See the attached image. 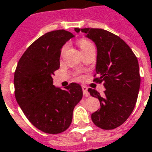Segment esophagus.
<instances>
[{"instance_id":"34e87169","label":"esophagus","mask_w":152,"mask_h":152,"mask_svg":"<svg viewBox=\"0 0 152 152\" xmlns=\"http://www.w3.org/2000/svg\"><path fill=\"white\" fill-rule=\"evenodd\" d=\"M82 90H83V94H84V95L86 96V97H89V94L88 92V88L86 87V86H82Z\"/></svg>"}]
</instances>
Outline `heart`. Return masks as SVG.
<instances>
[{"label":"heart","instance_id":"b5f03b06","mask_svg":"<svg viewBox=\"0 0 152 152\" xmlns=\"http://www.w3.org/2000/svg\"><path fill=\"white\" fill-rule=\"evenodd\" d=\"M79 46L80 48V50L81 51H84V50H87L89 48H91V47H94V45L91 41H89V40H86V39H81L79 41ZM66 49V46H64L63 48V51Z\"/></svg>","mask_w":152,"mask_h":152}]
</instances>
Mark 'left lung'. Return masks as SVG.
I'll use <instances>...</instances> for the list:
<instances>
[{
  "mask_svg": "<svg viewBox=\"0 0 152 152\" xmlns=\"http://www.w3.org/2000/svg\"><path fill=\"white\" fill-rule=\"evenodd\" d=\"M86 33L97 47L96 82H103V96L95 89L88 91L98 98L100 109L91 115L94 124L102 129L119 127L130 115L137 102L141 77L137 57L121 38L100 28H75Z\"/></svg>",
  "mask_w": 152,
  "mask_h": 152,
  "instance_id": "left-lung-1",
  "label": "left lung"
}]
</instances>
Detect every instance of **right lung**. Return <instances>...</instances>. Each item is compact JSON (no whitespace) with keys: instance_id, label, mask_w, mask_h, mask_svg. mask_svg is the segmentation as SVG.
Masks as SVG:
<instances>
[{"instance_id":"add662e5","label":"right lung","mask_w":152,"mask_h":152,"mask_svg":"<svg viewBox=\"0 0 152 152\" xmlns=\"http://www.w3.org/2000/svg\"><path fill=\"white\" fill-rule=\"evenodd\" d=\"M74 35L65 30L47 32L35 40L19 59L15 70V99L26 117L44 133L60 134L68 129L82 89L71 83L64 89L53 85L59 68L61 49Z\"/></svg>"}]
</instances>
